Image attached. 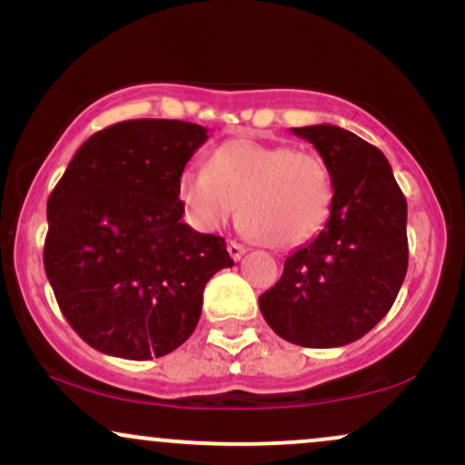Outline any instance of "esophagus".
Masks as SVG:
<instances>
[{
	"label": "esophagus",
	"instance_id": "esophagus-1",
	"mask_svg": "<svg viewBox=\"0 0 465 465\" xmlns=\"http://www.w3.org/2000/svg\"><path fill=\"white\" fill-rule=\"evenodd\" d=\"M227 251H229V255H232V260H240L244 255V249L242 244H238V242H233V240H229L227 242Z\"/></svg>",
	"mask_w": 465,
	"mask_h": 465
}]
</instances>
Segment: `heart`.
I'll return each instance as SVG.
<instances>
[{"mask_svg": "<svg viewBox=\"0 0 465 465\" xmlns=\"http://www.w3.org/2000/svg\"><path fill=\"white\" fill-rule=\"evenodd\" d=\"M177 190L199 232H216L238 207L244 233L273 249L317 236L334 201V179L322 154L249 137L221 143L207 170L185 168Z\"/></svg>", "mask_w": 465, "mask_h": 465, "instance_id": "b5f03b06", "label": "heart"}]
</instances>
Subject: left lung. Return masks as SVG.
Masks as SVG:
<instances>
[{
    "label": "left lung",
    "mask_w": 465,
    "mask_h": 465,
    "mask_svg": "<svg viewBox=\"0 0 465 465\" xmlns=\"http://www.w3.org/2000/svg\"><path fill=\"white\" fill-rule=\"evenodd\" d=\"M317 148L334 179L319 236L295 249L260 295L266 323L302 348H341L389 312L407 275V199L387 157L332 124L292 129Z\"/></svg>",
    "instance_id": "1"
}]
</instances>
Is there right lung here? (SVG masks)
Returning a JSON list of instances; mask_svg holds the SVG:
<instances>
[{"label": "right lung", "mask_w": 465, "mask_h": 465, "mask_svg": "<svg viewBox=\"0 0 465 465\" xmlns=\"http://www.w3.org/2000/svg\"><path fill=\"white\" fill-rule=\"evenodd\" d=\"M207 140L181 120H129L94 133L47 199L45 275L84 343L148 361L194 332L227 244L181 223L179 177Z\"/></svg>", "instance_id": "1"}]
</instances>
